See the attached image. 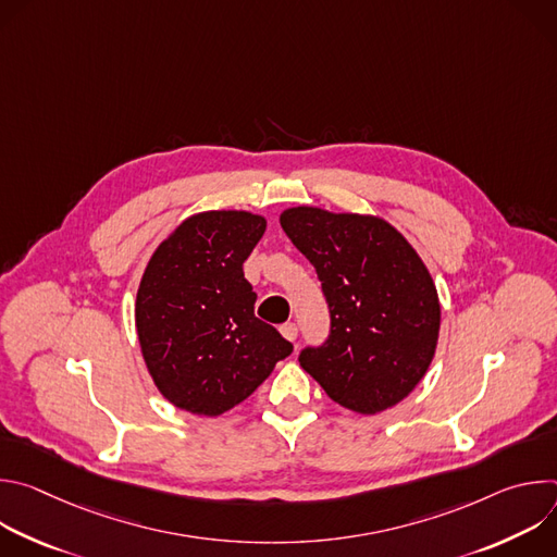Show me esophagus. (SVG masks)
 <instances>
[{"mask_svg": "<svg viewBox=\"0 0 557 557\" xmlns=\"http://www.w3.org/2000/svg\"><path fill=\"white\" fill-rule=\"evenodd\" d=\"M280 333H282L284 339H288V342H295V339H297V326H295L293 322L282 324V326H280Z\"/></svg>", "mask_w": 557, "mask_h": 557, "instance_id": "1", "label": "esophagus"}]
</instances>
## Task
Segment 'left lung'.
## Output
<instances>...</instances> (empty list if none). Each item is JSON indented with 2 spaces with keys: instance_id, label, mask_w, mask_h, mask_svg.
<instances>
[{
  "instance_id": "1",
  "label": "left lung",
  "mask_w": 557,
  "mask_h": 557,
  "mask_svg": "<svg viewBox=\"0 0 557 557\" xmlns=\"http://www.w3.org/2000/svg\"><path fill=\"white\" fill-rule=\"evenodd\" d=\"M280 222L314 267L331 312L326 342L299 352L301 368L359 414L406 399L432 363L441 329L436 286L417 251L372 215L295 207Z\"/></svg>"
}]
</instances>
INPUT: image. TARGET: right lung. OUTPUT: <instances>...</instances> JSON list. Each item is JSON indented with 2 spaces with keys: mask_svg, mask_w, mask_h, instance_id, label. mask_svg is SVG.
Segmentation results:
<instances>
[{
  "mask_svg": "<svg viewBox=\"0 0 557 557\" xmlns=\"http://www.w3.org/2000/svg\"><path fill=\"white\" fill-rule=\"evenodd\" d=\"M267 220L247 211L187 218L158 247L136 295V331L147 370L170 404L218 417L243 404L293 352L256 317L243 264Z\"/></svg>",
  "mask_w": 557,
  "mask_h": 557,
  "instance_id": "add662e5",
  "label": "right lung"
}]
</instances>
